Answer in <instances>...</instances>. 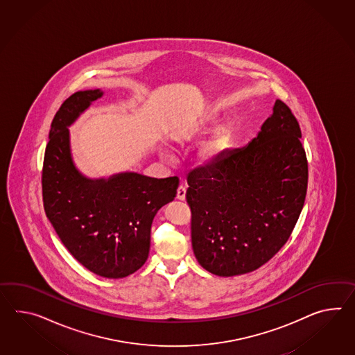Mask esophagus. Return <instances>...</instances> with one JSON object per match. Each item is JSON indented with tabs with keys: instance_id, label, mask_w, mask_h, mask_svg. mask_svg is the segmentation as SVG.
Listing matches in <instances>:
<instances>
[{
	"instance_id": "obj_1",
	"label": "esophagus",
	"mask_w": 355,
	"mask_h": 355,
	"mask_svg": "<svg viewBox=\"0 0 355 355\" xmlns=\"http://www.w3.org/2000/svg\"><path fill=\"white\" fill-rule=\"evenodd\" d=\"M177 199L181 200V201L186 199V187L182 186V184L178 187V190H177Z\"/></svg>"
}]
</instances>
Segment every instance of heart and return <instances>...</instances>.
Listing matches in <instances>:
<instances>
[{"label":"heart","instance_id":"1","mask_svg":"<svg viewBox=\"0 0 355 355\" xmlns=\"http://www.w3.org/2000/svg\"><path fill=\"white\" fill-rule=\"evenodd\" d=\"M211 123H214V119L209 115L199 118V119L187 121V123L182 124L178 128H175L172 132L171 139H173L175 144L184 145L187 142H191L196 136H199L202 130L207 127V124H211ZM231 137H232V128L230 125L220 127L214 133V136L209 139L208 144L200 150V160L201 162H208L210 159H213L214 156L218 155L230 144Z\"/></svg>","mask_w":355,"mask_h":355}]
</instances>
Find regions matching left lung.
<instances>
[{
	"label": "left lung",
	"mask_w": 355,
	"mask_h": 355,
	"mask_svg": "<svg viewBox=\"0 0 355 355\" xmlns=\"http://www.w3.org/2000/svg\"><path fill=\"white\" fill-rule=\"evenodd\" d=\"M290 107L276 100L255 139L187 175L192 249L220 277L266 264L288 240L302 213L308 162Z\"/></svg>",
	"instance_id": "1"
}]
</instances>
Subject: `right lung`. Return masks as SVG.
Listing matches in <instances>:
<instances>
[{
  "mask_svg": "<svg viewBox=\"0 0 355 355\" xmlns=\"http://www.w3.org/2000/svg\"><path fill=\"white\" fill-rule=\"evenodd\" d=\"M103 95L79 91L58 110L44 151L42 196L46 216L70 254L95 275L123 278L145 264L154 216L173 201L180 180L135 172L92 180L79 172L68 127Z\"/></svg>",
  "mask_w": 355,
  "mask_h": 355,
  "instance_id": "right-lung-1",
  "label": "right lung"
}]
</instances>
